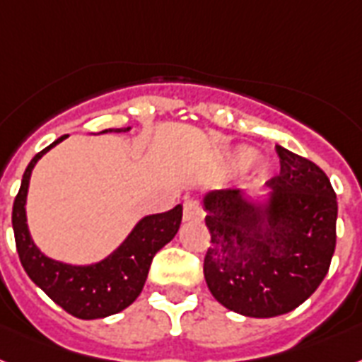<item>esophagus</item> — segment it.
<instances>
[{"label": "esophagus", "instance_id": "obj_1", "mask_svg": "<svg viewBox=\"0 0 362 362\" xmlns=\"http://www.w3.org/2000/svg\"><path fill=\"white\" fill-rule=\"evenodd\" d=\"M205 213H203L202 205L196 199H187L183 203V220L185 222H202Z\"/></svg>", "mask_w": 362, "mask_h": 362}]
</instances>
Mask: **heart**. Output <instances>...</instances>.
<instances>
[{"instance_id":"obj_1","label":"heart","mask_w":362,"mask_h":362,"mask_svg":"<svg viewBox=\"0 0 362 362\" xmlns=\"http://www.w3.org/2000/svg\"><path fill=\"white\" fill-rule=\"evenodd\" d=\"M257 160V151L252 148H246V146H242V148H237L235 151H231L229 155V164H231L233 168L237 170H246L250 166H253Z\"/></svg>"}]
</instances>
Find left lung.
<instances>
[{"label":"left lung","instance_id":"left-lung-1","mask_svg":"<svg viewBox=\"0 0 362 362\" xmlns=\"http://www.w3.org/2000/svg\"><path fill=\"white\" fill-rule=\"evenodd\" d=\"M281 172L268 192L203 196L211 246L209 291L226 309L272 318L301 305L324 281L337 244V194L315 163L276 146Z\"/></svg>","mask_w":362,"mask_h":362}]
</instances>
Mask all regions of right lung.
<instances>
[{"label": "right lung", "instance_id": "right-lung-1", "mask_svg": "<svg viewBox=\"0 0 362 362\" xmlns=\"http://www.w3.org/2000/svg\"><path fill=\"white\" fill-rule=\"evenodd\" d=\"M131 127L105 129L103 133H127ZM66 139V134L42 149L27 164L22 187L13 205V229L23 270L31 281L46 292L57 305L81 320H98L129 307L144 288L155 253L166 246L181 226L183 205L172 211L148 214L125 237L115 252L92 264H68L55 261L35 244L27 226V192L33 168L38 160Z\"/></svg>", "mask_w": 362, "mask_h": 362}]
</instances>
